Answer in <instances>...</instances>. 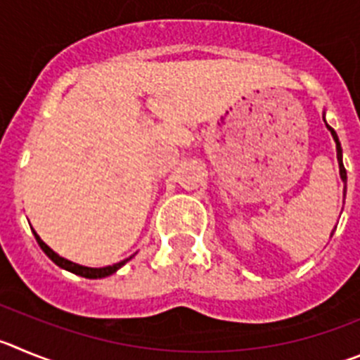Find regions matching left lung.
<instances>
[{
    "instance_id": "8db88e82",
    "label": "left lung",
    "mask_w": 360,
    "mask_h": 360,
    "mask_svg": "<svg viewBox=\"0 0 360 360\" xmlns=\"http://www.w3.org/2000/svg\"><path fill=\"white\" fill-rule=\"evenodd\" d=\"M325 120V118H323ZM326 124V122H325ZM326 127H328V131L332 132V138H333V141H335V147H338V161H339V174H341V179H342V183H346V168H345V165H342V148H341V143H339V138H338V134H335V131H333L332 127H330V125H326Z\"/></svg>"
}]
</instances>
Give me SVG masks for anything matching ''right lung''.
I'll list each match as a JSON object with an SVG mask.
<instances>
[{
    "label": "right lung",
    "mask_w": 360,
    "mask_h": 360,
    "mask_svg": "<svg viewBox=\"0 0 360 360\" xmlns=\"http://www.w3.org/2000/svg\"><path fill=\"white\" fill-rule=\"evenodd\" d=\"M34 236H35V240H37V244L41 245V249H43V251L46 252V257L50 258L51 262H55V264L59 265V267L66 269V271H70V273H73V274H79V276H82V278H93V280H96V278L111 276L112 273H116V271H118V269L122 267V265H125L132 258L131 257V258H127V260L118 262V264L108 265V267H100V269H96V267H84V265L73 264V262H70V260H66V258L59 257V255H57V252H55L53 249H50L46 244H44L43 240H41V236H39L35 231H34Z\"/></svg>",
    "instance_id": "obj_1"
}]
</instances>
